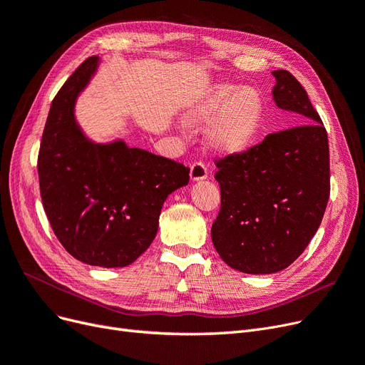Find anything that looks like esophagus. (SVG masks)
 <instances>
[{
	"label": "esophagus",
	"mask_w": 365,
	"mask_h": 365,
	"mask_svg": "<svg viewBox=\"0 0 365 365\" xmlns=\"http://www.w3.org/2000/svg\"><path fill=\"white\" fill-rule=\"evenodd\" d=\"M190 178L192 182H201L207 179V168L203 162H195V164L191 165Z\"/></svg>",
	"instance_id": "1"
}]
</instances>
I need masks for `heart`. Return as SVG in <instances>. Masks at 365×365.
I'll return each mask as SVG.
<instances>
[{"instance_id": "b5f03b06", "label": "heart", "mask_w": 365, "mask_h": 365, "mask_svg": "<svg viewBox=\"0 0 365 365\" xmlns=\"http://www.w3.org/2000/svg\"><path fill=\"white\" fill-rule=\"evenodd\" d=\"M194 128H207V143L215 152L236 155L247 150L263 121V101L257 90L233 84L215 86L186 113Z\"/></svg>"}]
</instances>
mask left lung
Returning a JSON list of instances; mask_svg holds the SVG:
<instances>
[{
  "mask_svg": "<svg viewBox=\"0 0 365 365\" xmlns=\"http://www.w3.org/2000/svg\"><path fill=\"white\" fill-rule=\"evenodd\" d=\"M272 99L301 126L269 133L248 152L218 162L221 209L212 225L220 257L244 274L267 275L290 266L316 235L329 198L327 129L304 87L274 71Z\"/></svg>",
  "mask_w": 365,
  "mask_h": 365,
  "instance_id": "8db88e82",
  "label": "left lung"
}]
</instances>
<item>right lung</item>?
I'll return each mask as SVG.
<instances>
[{
    "label": "right lung",
    "mask_w": 365,
    "mask_h": 365,
    "mask_svg": "<svg viewBox=\"0 0 365 365\" xmlns=\"http://www.w3.org/2000/svg\"><path fill=\"white\" fill-rule=\"evenodd\" d=\"M90 57L53 98L38 153L46 217L66 251L99 267H125L150 247L165 200L190 182V168L129 147L96 143L79 126L75 105L98 73Z\"/></svg>",
    "instance_id": "obj_1"
}]
</instances>
